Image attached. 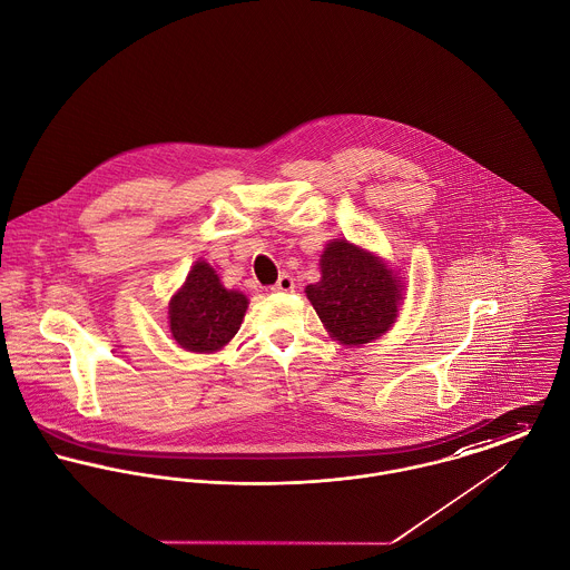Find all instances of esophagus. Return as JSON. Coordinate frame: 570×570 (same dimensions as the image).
Returning <instances> with one entry per match:
<instances>
[{
    "label": "esophagus",
    "instance_id": "obj_1",
    "mask_svg": "<svg viewBox=\"0 0 570 570\" xmlns=\"http://www.w3.org/2000/svg\"><path fill=\"white\" fill-rule=\"evenodd\" d=\"M294 289V278L289 274H281L278 281L272 285V292H292Z\"/></svg>",
    "mask_w": 570,
    "mask_h": 570
}]
</instances>
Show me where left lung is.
I'll return each mask as SVG.
<instances>
[{"label": "left lung", "instance_id": "1", "mask_svg": "<svg viewBox=\"0 0 570 570\" xmlns=\"http://www.w3.org/2000/svg\"><path fill=\"white\" fill-rule=\"evenodd\" d=\"M321 272L307 298L335 340L366 344L395 323L402 283L382 258L340 239L326 245Z\"/></svg>", "mask_w": 570, "mask_h": 570}]
</instances>
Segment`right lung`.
<instances>
[{"mask_svg":"<svg viewBox=\"0 0 570 570\" xmlns=\"http://www.w3.org/2000/svg\"><path fill=\"white\" fill-rule=\"evenodd\" d=\"M245 309L244 294L228 292L215 269L199 261L170 301V333L186 351L213 353L235 337Z\"/></svg>","mask_w":570,"mask_h":570,"instance_id":"1","label":"right lung"}]
</instances>
